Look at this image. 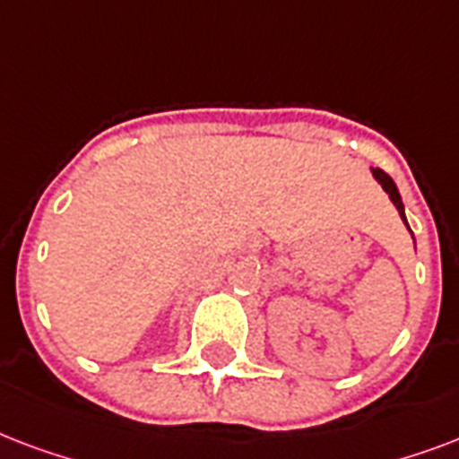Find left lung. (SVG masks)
Masks as SVG:
<instances>
[{
  "mask_svg": "<svg viewBox=\"0 0 459 459\" xmlns=\"http://www.w3.org/2000/svg\"><path fill=\"white\" fill-rule=\"evenodd\" d=\"M371 174H374V179L378 181L383 186V191L388 194L390 201H393V205L397 208V212H400V218H403V222L407 225V218H404V205H403V196H400V191H397L395 181L390 179L388 174L383 172V169H378V167H371ZM407 230H410V225H407Z\"/></svg>",
  "mask_w": 459,
  "mask_h": 459,
  "instance_id": "obj_1",
  "label": "left lung"
}]
</instances>
